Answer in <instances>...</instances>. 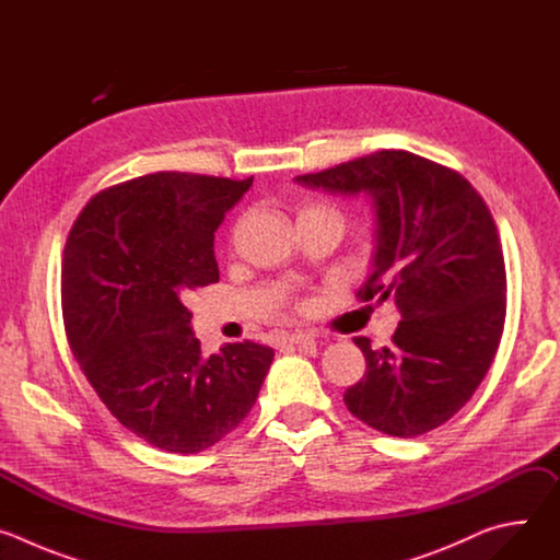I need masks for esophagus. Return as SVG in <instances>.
Returning a JSON list of instances; mask_svg holds the SVG:
<instances>
[{
  "label": "esophagus",
  "mask_w": 560,
  "mask_h": 560,
  "mask_svg": "<svg viewBox=\"0 0 560 560\" xmlns=\"http://www.w3.org/2000/svg\"><path fill=\"white\" fill-rule=\"evenodd\" d=\"M283 341L290 346H296V348H305V346L314 343V335L312 332H290L283 337Z\"/></svg>",
  "instance_id": "1"
}]
</instances>
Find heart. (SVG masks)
<instances>
[{
	"instance_id": "obj_1",
	"label": "heart",
	"mask_w": 560,
	"mask_h": 560,
	"mask_svg": "<svg viewBox=\"0 0 560 560\" xmlns=\"http://www.w3.org/2000/svg\"><path fill=\"white\" fill-rule=\"evenodd\" d=\"M312 217H326V219H337L343 223V212L339 206L330 203V201H324V199H307L299 206V214H296V221L299 219H312Z\"/></svg>"
}]
</instances>
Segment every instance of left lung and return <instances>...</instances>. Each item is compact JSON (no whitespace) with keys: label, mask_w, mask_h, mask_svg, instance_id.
<instances>
[{"label":"left lung","mask_w":560,"mask_h":560,"mask_svg":"<svg viewBox=\"0 0 560 560\" xmlns=\"http://www.w3.org/2000/svg\"><path fill=\"white\" fill-rule=\"evenodd\" d=\"M296 182L374 199V272L357 299L392 296L401 312L389 348L354 339L368 368L343 394L348 410L401 439L443 425L488 374L505 326V261L488 203L463 175L408 150H376Z\"/></svg>","instance_id":"1"}]
</instances>
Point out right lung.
<instances>
[{"label": "right lung", "instance_id": "obj_1", "mask_svg": "<svg viewBox=\"0 0 560 560\" xmlns=\"http://www.w3.org/2000/svg\"><path fill=\"white\" fill-rule=\"evenodd\" d=\"M253 186L152 173L97 192L61 261V314L74 359L110 415L150 445L195 454L253 410L275 350L225 343L203 357L184 296L219 281L214 230Z\"/></svg>", "mask_w": 560, "mask_h": 560}]
</instances>
